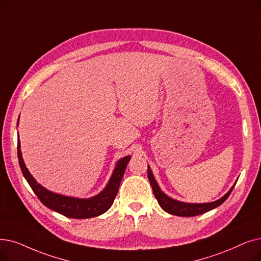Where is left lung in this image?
Returning <instances> with one entry per match:
<instances>
[{
    "label": "left lung",
    "instance_id": "obj_1",
    "mask_svg": "<svg viewBox=\"0 0 261 261\" xmlns=\"http://www.w3.org/2000/svg\"><path fill=\"white\" fill-rule=\"evenodd\" d=\"M147 175H148V179L152 187L153 194L159 202V205H160L161 208L167 213L178 215V217H195V215L202 214L207 211H210L214 208L219 207L228 198L232 189L234 188V185H233L227 193L215 201L205 202V203H189V202H182V201L176 200L174 198H171L169 196H167L164 192H162L160 187L158 186L149 166H148V169H147Z\"/></svg>",
    "mask_w": 261,
    "mask_h": 261
}]
</instances>
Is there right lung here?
<instances>
[{"label":"right lung","instance_id":"obj_1","mask_svg":"<svg viewBox=\"0 0 261 261\" xmlns=\"http://www.w3.org/2000/svg\"><path fill=\"white\" fill-rule=\"evenodd\" d=\"M19 123V119H18ZM18 160L19 165L24 178L30 187L37 195L40 201L49 209L59 212L67 218L71 219H89L98 217V215L107 212L113 205L117 192L119 189L120 181L126 171L127 164L129 163L131 155L123 156L116 163L114 172H113L107 187L96 196L90 198H76L71 196H65L62 194L53 193V192L43 188L29 172L27 168L20 149V141L18 139Z\"/></svg>","mask_w":261,"mask_h":261}]
</instances>
